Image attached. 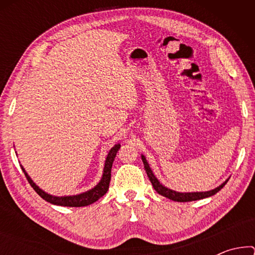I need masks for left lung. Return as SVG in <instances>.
Listing matches in <instances>:
<instances>
[{"label": "left lung", "mask_w": 255, "mask_h": 255, "mask_svg": "<svg viewBox=\"0 0 255 255\" xmlns=\"http://www.w3.org/2000/svg\"><path fill=\"white\" fill-rule=\"evenodd\" d=\"M141 159H143L146 173H147V176L149 178L150 182H152L155 191H157V193H159L161 196L169 198V199L174 200V201L188 202V201L200 200V199H204V198L211 197V196L216 195V193H217L222 188H224V185H225L227 183V181H228V179H227L225 182L222 183L221 185H219V187L210 190V191H205V192H176V191H174V190H171L169 188L164 187V185H162V183H159V181L156 179V176L154 175L153 171L149 167L148 163H147V161H146V157L144 156V155H141Z\"/></svg>", "instance_id": "8db88e82"}]
</instances>
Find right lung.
<instances>
[{
  "label": "right lung",
  "instance_id": "add662e5",
  "mask_svg": "<svg viewBox=\"0 0 255 255\" xmlns=\"http://www.w3.org/2000/svg\"><path fill=\"white\" fill-rule=\"evenodd\" d=\"M119 148H120V144H116L114 147L109 150V153H108L107 158H106V163H105V169H103V174H102L100 182H99L93 189L89 190V191H86V192L80 193V195H76V196L56 197V196L48 195V193L42 191V190L33 182L31 178H30L27 172H25V170L23 169V166H21V169H22L25 178H27L30 185H31L34 191H36L44 200L48 201L53 205H57V206L84 207V206H89V205L93 204V202H96L97 200L100 199L102 196H105L107 193L108 189H109V183L111 180L112 163H114V159L116 157V155H117V152L119 150Z\"/></svg>",
  "mask_w": 255,
  "mask_h": 255
}]
</instances>
